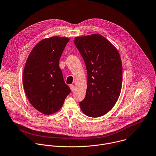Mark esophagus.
<instances>
[{"label": "esophagus", "instance_id": "esophagus-1", "mask_svg": "<svg viewBox=\"0 0 156 156\" xmlns=\"http://www.w3.org/2000/svg\"><path fill=\"white\" fill-rule=\"evenodd\" d=\"M70 87L72 91H73V90H74V89H75V86H74L73 84H70Z\"/></svg>", "mask_w": 156, "mask_h": 156}]
</instances>
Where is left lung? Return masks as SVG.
I'll return each mask as SVG.
<instances>
[{
	"label": "left lung",
	"mask_w": 156,
	"mask_h": 156,
	"mask_svg": "<svg viewBox=\"0 0 156 156\" xmlns=\"http://www.w3.org/2000/svg\"><path fill=\"white\" fill-rule=\"evenodd\" d=\"M73 41L87 73L86 96L80 102V108L88 116H101L112 109L121 93L122 66L119 54L99 34L78 37Z\"/></svg>",
	"instance_id": "8db88e82"
}]
</instances>
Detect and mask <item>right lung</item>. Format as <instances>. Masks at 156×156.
<instances>
[{
	"label": "right lung",
	"instance_id": "1",
	"mask_svg": "<svg viewBox=\"0 0 156 156\" xmlns=\"http://www.w3.org/2000/svg\"><path fill=\"white\" fill-rule=\"evenodd\" d=\"M70 40L53 37L38 42L27 59L23 72V86L32 105L44 115L58 112L71 92L59 67V59Z\"/></svg>",
	"mask_w": 156,
	"mask_h": 156
}]
</instances>
